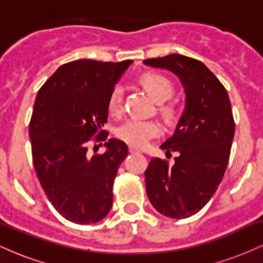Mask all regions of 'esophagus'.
<instances>
[{
	"label": "esophagus",
	"instance_id": "obj_1",
	"mask_svg": "<svg viewBox=\"0 0 263 263\" xmlns=\"http://www.w3.org/2000/svg\"><path fill=\"white\" fill-rule=\"evenodd\" d=\"M128 151H129V153H140L141 152V149H138L137 147H134V146H129Z\"/></svg>",
	"mask_w": 263,
	"mask_h": 263
}]
</instances>
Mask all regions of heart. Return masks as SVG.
<instances>
[{
    "label": "heart",
    "instance_id": "heart-1",
    "mask_svg": "<svg viewBox=\"0 0 263 263\" xmlns=\"http://www.w3.org/2000/svg\"><path fill=\"white\" fill-rule=\"evenodd\" d=\"M142 85L152 96V99L158 104L167 101L174 92V86L168 78L161 74L148 73L142 77ZM107 108L110 114L120 115L123 108V89L121 86H115L111 90L107 100ZM167 115L174 114L173 108L165 110ZM162 134V126L159 122L153 120L129 119L119 126L116 129V136L126 143L136 147L146 146L152 138L158 137Z\"/></svg>",
    "mask_w": 263,
    "mask_h": 263
}]
</instances>
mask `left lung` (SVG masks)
I'll use <instances>...</instances> for the list:
<instances>
[{
  "label": "left lung",
  "instance_id": "8db88e82",
  "mask_svg": "<svg viewBox=\"0 0 263 263\" xmlns=\"http://www.w3.org/2000/svg\"><path fill=\"white\" fill-rule=\"evenodd\" d=\"M180 80L185 106L173 135L163 142L165 155L177 152L170 165L151 159L144 172L153 208L173 219H185L203 209L218 189L228 167L235 122L228 91L206 65L180 54L143 60Z\"/></svg>",
  "mask_w": 263,
  "mask_h": 263
}]
</instances>
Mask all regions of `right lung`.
<instances>
[{
	"mask_svg": "<svg viewBox=\"0 0 263 263\" xmlns=\"http://www.w3.org/2000/svg\"><path fill=\"white\" fill-rule=\"evenodd\" d=\"M132 60L79 59L59 66L39 89L29 138L42 188L60 215L75 224L100 221L112 206L114 180L128 155L125 142L110 138L102 155H87L92 135L106 140L107 100Z\"/></svg>",
	"mask_w": 263,
	"mask_h": 263,
	"instance_id": "obj_1",
	"label": "right lung"
}]
</instances>
